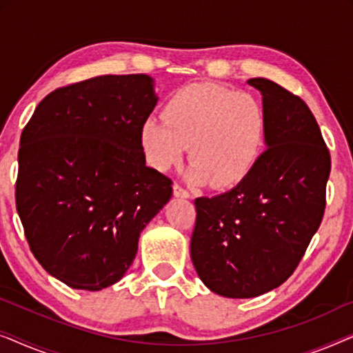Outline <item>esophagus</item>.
I'll return each instance as SVG.
<instances>
[{
	"label": "esophagus",
	"mask_w": 353,
	"mask_h": 353,
	"mask_svg": "<svg viewBox=\"0 0 353 353\" xmlns=\"http://www.w3.org/2000/svg\"><path fill=\"white\" fill-rule=\"evenodd\" d=\"M173 194L176 197H190V191L185 190L181 185H178V183H175V185H173Z\"/></svg>",
	"instance_id": "1"
}]
</instances>
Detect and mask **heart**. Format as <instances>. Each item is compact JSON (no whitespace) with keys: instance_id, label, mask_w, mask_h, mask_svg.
I'll return each mask as SVG.
<instances>
[{"instance_id":"b5f03b06","label":"heart","mask_w":353,"mask_h":353,"mask_svg":"<svg viewBox=\"0 0 353 353\" xmlns=\"http://www.w3.org/2000/svg\"><path fill=\"white\" fill-rule=\"evenodd\" d=\"M267 137V115L260 101L245 91L214 83H191L176 90L162 115L141 125L149 163L168 170L190 146V178L228 188L248 175Z\"/></svg>"}]
</instances>
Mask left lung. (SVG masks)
I'll list each match as a JSON object with an SVG mask.
<instances>
[{
    "label": "left lung",
    "mask_w": 353,
    "mask_h": 353,
    "mask_svg": "<svg viewBox=\"0 0 353 353\" xmlns=\"http://www.w3.org/2000/svg\"><path fill=\"white\" fill-rule=\"evenodd\" d=\"M267 149L231 191L197 197L191 260L210 291L257 297L294 273L320 228L331 156L308 105L267 79Z\"/></svg>",
    "instance_id": "obj_1"
}]
</instances>
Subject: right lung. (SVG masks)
<instances>
[{"instance_id":"obj_1","label":"right lung","mask_w":353,"mask_h":353,"mask_svg":"<svg viewBox=\"0 0 353 353\" xmlns=\"http://www.w3.org/2000/svg\"><path fill=\"white\" fill-rule=\"evenodd\" d=\"M156 103L151 77L101 75L51 91L22 130L17 214L32 254L67 286L117 283L170 201L173 181L143 152Z\"/></svg>"}]
</instances>
